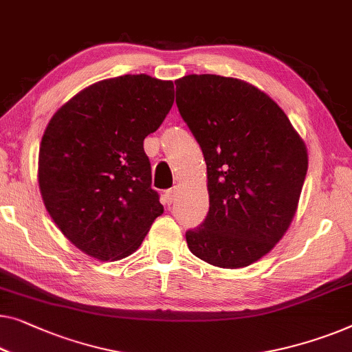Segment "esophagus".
I'll return each instance as SVG.
<instances>
[{"instance_id": "1", "label": "esophagus", "mask_w": 352, "mask_h": 352, "mask_svg": "<svg viewBox=\"0 0 352 352\" xmlns=\"http://www.w3.org/2000/svg\"><path fill=\"white\" fill-rule=\"evenodd\" d=\"M176 193H177L176 187H173V188H170V190H166V192H165V203H166L168 206H170L171 203L176 200Z\"/></svg>"}]
</instances>
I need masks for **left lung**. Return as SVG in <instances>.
<instances>
[{"instance_id":"obj_1","label":"left lung","mask_w":352,"mask_h":352,"mask_svg":"<svg viewBox=\"0 0 352 352\" xmlns=\"http://www.w3.org/2000/svg\"><path fill=\"white\" fill-rule=\"evenodd\" d=\"M175 84L177 109L205 157L210 193V211L186 232L187 246L214 267H248L292 222L307 147L284 111L244 80L188 74Z\"/></svg>"}]
</instances>
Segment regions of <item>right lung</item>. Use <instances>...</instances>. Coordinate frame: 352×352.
<instances>
[{
  "mask_svg": "<svg viewBox=\"0 0 352 352\" xmlns=\"http://www.w3.org/2000/svg\"><path fill=\"white\" fill-rule=\"evenodd\" d=\"M173 101L171 80L125 74L79 91L50 119L39 147L41 195L82 252L98 261L130 256L164 212L142 142Z\"/></svg>",
  "mask_w": 352,
  "mask_h": 352,
  "instance_id": "obj_1",
  "label": "right lung"
}]
</instances>
